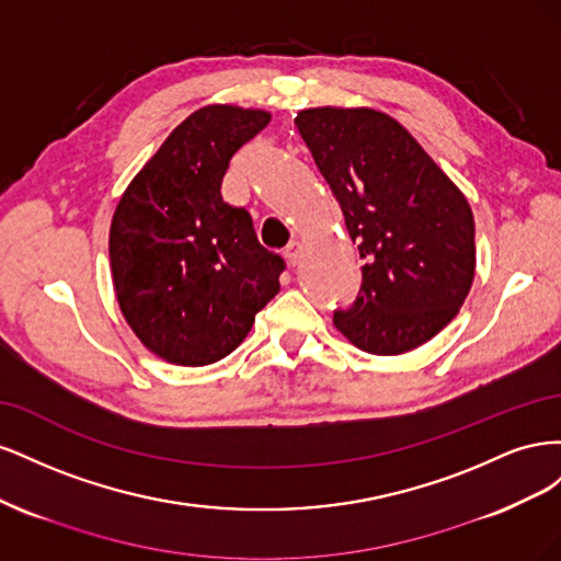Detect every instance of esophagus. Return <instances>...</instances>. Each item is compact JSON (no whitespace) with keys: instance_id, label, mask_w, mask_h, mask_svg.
<instances>
[{"instance_id":"esophagus-1","label":"esophagus","mask_w":561,"mask_h":561,"mask_svg":"<svg viewBox=\"0 0 561 561\" xmlns=\"http://www.w3.org/2000/svg\"><path fill=\"white\" fill-rule=\"evenodd\" d=\"M299 257H301V243L293 241L290 245L285 248V260H287V264H290V266H297Z\"/></svg>"}]
</instances>
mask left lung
Masks as SVG:
<instances>
[{"mask_svg":"<svg viewBox=\"0 0 561 561\" xmlns=\"http://www.w3.org/2000/svg\"><path fill=\"white\" fill-rule=\"evenodd\" d=\"M358 245L363 285L334 325L353 346L400 355L463 307L474 278V219L463 192L402 124L369 107L295 118Z\"/></svg>","mask_w":561,"mask_h":561,"instance_id":"obj_1","label":"left lung"}]
</instances>
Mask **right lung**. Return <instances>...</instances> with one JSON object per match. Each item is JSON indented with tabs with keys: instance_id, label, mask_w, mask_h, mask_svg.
<instances>
[{
	"instance_id": "obj_1",
	"label": "right lung",
	"mask_w": 561,
	"mask_h": 561,
	"mask_svg": "<svg viewBox=\"0 0 561 561\" xmlns=\"http://www.w3.org/2000/svg\"><path fill=\"white\" fill-rule=\"evenodd\" d=\"M268 122L264 110H196L114 210L110 264L118 309L165 363L222 360L280 290L285 262L257 241L250 213L219 192L231 157Z\"/></svg>"
}]
</instances>
